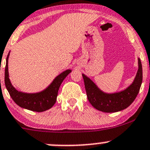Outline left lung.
I'll return each instance as SVG.
<instances>
[{"label": "left lung", "mask_w": 150, "mask_h": 150, "mask_svg": "<svg viewBox=\"0 0 150 150\" xmlns=\"http://www.w3.org/2000/svg\"><path fill=\"white\" fill-rule=\"evenodd\" d=\"M138 71L133 83L124 90L108 93L102 91L91 80L82 74L88 99L96 110L104 112H116L129 107L138 95L142 83V66L138 58Z\"/></svg>", "instance_id": "8db88e82"}]
</instances>
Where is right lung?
Masks as SVG:
<instances>
[{
	"instance_id": "right-lung-1",
	"label": "right lung",
	"mask_w": 150,
	"mask_h": 150,
	"mask_svg": "<svg viewBox=\"0 0 150 150\" xmlns=\"http://www.w3.org/2000/svg\"><path fill=\"white\" fill-rule=\"evenodd\" d=\"M8 57L9 53L7 56L5 68V85L13 102L22 108L38 112L46 111L51 108L56 103L58 91L62 83L72 70L67 69L57 75L52 83L42 91L33 93H24L18 91L11 83L8 69Z\"/></svg>"
}]
</instances>
